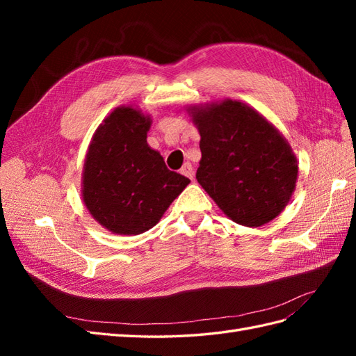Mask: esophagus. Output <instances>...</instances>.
Wrapping results in <instances>:
<instances>
[{
  "mask_svg": "<svg viewBox=\"0 0 356 356\" xmlns=\"http://www.w3.org/2000/svg\"><path fill=\"white\" fill-rule=\"evenodd\" d=\"M181 174L184 175V177H187V178H190V179H193V177H195V168H193V165L191 163H184V166L181 168Z\"/></svg>",
  "mask_w": 356,
  "mask_h": 356,
  "instance_id": "esophagus-1",
  "label": "esophagus"
}]
</instances>
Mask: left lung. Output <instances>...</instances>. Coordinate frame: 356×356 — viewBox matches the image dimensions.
Here are the masks:
<instances>
[{
  "label": "left lung",
  "instance_id": "8db88e82",
  "mask_svg": "<svg viewBox=\"0 0 356 356\" xmlns=\"http://www.w3.org/2000/svg\"><path fill=\"white\" fill-rule=\"evenodd\" d=\"M199 129L196 179L234 222L260 227L288 204L298 175L286 139L243 102L225 99L188 108Z\"/></svg>",
  "mask_w": 356,
  "mask_h": 356
}]
</instances>
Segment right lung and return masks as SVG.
<instances>
[{
	"mask_svg": "<svg viewBox=\"0 0 356 356\" xmlns=\"http://www.w3.org/2000/svg\"><path fill=\"white\" fill-rule=\"evenodd\" d=\"M149 126V115L118 106L96 129L86 154L81 196L111 233L141 234L154 227L190 182L148 147Z\"/></svg>",
	"mask_w": 356,
	"mask_h": 356,
	"instance_id": "obj_1",
	"label": "right lung"
}]
</instances>
